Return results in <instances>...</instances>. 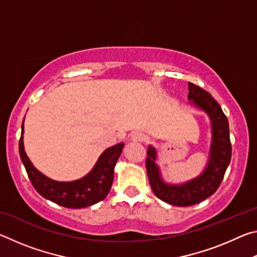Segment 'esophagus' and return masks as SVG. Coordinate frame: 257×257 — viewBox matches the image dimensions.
<instances>
[{
    "mask_svg": "<svg viewBox=\"0 0 257 257\" xmlns=\"http://www.w3.org/2000/svg\"><path fill=\"white\" fill-rule=\"evenodd\" d=\"M130 138H132V141L134 142H144L146 139V136L141 132H134Z\"/></svg>",
    "mask_w": 257,
    "mask_h": 257,
    "instance_id": "34e87169",
    "label": "esophagus"
}]
</instances>
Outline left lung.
Wrapping results in <instances>:
<instances>
[{
  "label": "left lung",
  "instance_id": "obj_1",
  "mask_svg": "<svg viewBox=\"0 0 257 257\" xmlns=\"http://www.w3.org/2000/svg\"><path fill=\"white\" fill-rule=\"evenodd\" d=\"M188 98L191 103L210 115L212 122V145L210 160L205 170L196 179L184 185H167L161 179L155 163L156 152L149 146L146 158V170L150 185L155 196L161 201L176 206H190L210 197L219 188L225 170L231 159V142L229 135L227 116L214 98L205 89L188 82Z\"/></svg>",
  "mask_w": 257,
  "mask_h": 257
}]
</instances>
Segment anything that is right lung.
<instances>
[{"label":"right lung","mask_w":257,"mask_h":257,"mask_svg":"<svg viewBox=\"0 0 257 257\" xmlns=\"http://www.w3.org/2000/svg\"><path fill=\"white\" fill-rule=\"evenodd\" d=\"M24 134V122L21 135ZM23 136L19 139V154L34 188L46 199L68 208H82L103 201L111 189L113 171L123 149V143L110 147L99 156L93 170L79 180L60 182L50 179L37 170L24 150Z\"/></svg>","instance_id":"right-lung-1"}]
</instances>
